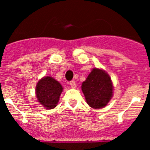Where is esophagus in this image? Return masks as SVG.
<instances>
[{
  "instance_id": "34e87169",
  "label": "esophagus",
  "mask_w": 150,
  "mask_h": 150,
  "mask_svg": "<svg viewBox=\"0 0 150 150\" xmlns=\"http://www.w3.org/2000/svg\"><path fill=\"white\" fill-rule=\"evenodd\" d=\"M69 84H70V86H71V88H74L75 87H76V82L74 81V80H72V81L70 82V83H69Z\"/></svg>"
}]
</instances>
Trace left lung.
<instances>
[{
    "instance_id": "left-lung-1",
    "label": "left lung",
    "mask_w": 150,
    "mask_h": 150,
    "mask_svg": "<svg viewBox=\"0 0 150 150\" xmlns=\"http://www.w3.org/2000/svg\"><path fill=\"white\" fill-rule=\"evenodd\" d=\"M82 91L90 107L103 108L112 97L113 86L110 76L102 69L94 68L82 83Z\"/></svg>"
}]
</instances>
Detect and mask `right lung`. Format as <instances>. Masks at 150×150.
I'll return each mask as SVG.
<instances>
[{
  "label": "right lung",
  "mask_w": 150,
  "mask_h": 150,
  "mask_svg": "<svg viewBox=\"0 0 150 150\" xmlns=\"http://www.w3.org/2000/svg\"><path fill=\"white\" fill-rule=\"evenodd\" d=\"M36 96L40 104L46 109H53L59 103L63 91L62 86L51 76H44L37 83Z\"/></svg>",
  "instance_id": "obj_1"
}]
</instances>
